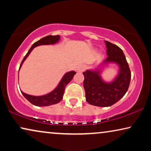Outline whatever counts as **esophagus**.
I'll return each mask as SVG.
<instances>
[{"instance_id": "obj_1", "label": "esophagus", "mask_w": 151, "mask_h": 151, "mask_svg": "<svg viewBox=\"0 0 151 151\" xmlns=\"http://www.w3.org/2000/svg\"><path fill=\"white\" fill-rule=\"evenodd\" d=\"M84 69H85V67H84V65H79L77 69L78 72H82L83 71H84Z\"/></svg>"}]
</instances>
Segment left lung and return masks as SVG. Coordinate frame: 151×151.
<instances>
[{"instance_id": "8db88e82", "label": "left lung", "mask_w": 151, "mask_h": 151, "mask_svg": "<svg viewBox=\"0 0 151 151\" xmlns=\"http://www.w3.org/2000/svg\"><path fill=\"white\" fill-rule=\"evenodd\" d=\"M106 53L105 63L114 62L119 65L120 71L112 83H105L101 79L99 71L84 72V88L86 100L90 104L97 106H110L120 100L127 92L131 78L129 64L123 51L116 45L105 41Z\"/></svg>"}]
</instances>
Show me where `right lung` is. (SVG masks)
Instances as JSON below:
<instances>
[{"instance_id":"1","label":"right lung","mask_w":151,"mask_h":151,"mask_svg":"<svg viewBox=\"0 0 151 151\" xmlns=\"http://www.w3.org/2000/svg\"><path fill=\"white\" fill-rule=\"evenodd\" d=\"M60 36L58 35L57 36H45L44 38H41L40 40L37 41L34 45H32V47L29 49V50L28 51V52L25 55V56L24 57L23 60H22L21 64H20V68L21 67L22 64L23 63L27 56L29 54L31 51L33 50V49L34 47L39 45H50V44H54V43L57 42L59 40ZM76 72L75 71H70L68 72L63 76V79L61 80L60 82L58 84V86H57V88L55 90H53L52 92H51L50 93L45 95V96H30V95H27L24 93L22 91V93L23 95L24 98L27 100L29 102L32 103V104L35 105V106H49V105H52L57 104L63 100L64 93H65V87L69 83L70 81L73 79V76H75Z\"/></svg>"}]
</instances>
